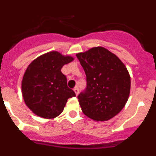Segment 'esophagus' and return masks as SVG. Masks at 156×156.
Masks as SVG:
<instances>
[{"label":"esophagus","instance_id":"obj_1","mask_svg":"<svg viewBox=\"0 0 156 156\" xmlns=\"http://www.w3.org/2000/svg\"><path fill=\"white\" fill-rule=\"evenodd\" d=\"M73 90H74V92H75V94H76V95H78V94H79V89H78V87H75L73 89Z\"/></svg>","mask_w":156,"mask_h":156}]
</instances>
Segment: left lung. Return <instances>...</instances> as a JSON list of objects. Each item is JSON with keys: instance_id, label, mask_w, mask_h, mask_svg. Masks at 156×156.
<instances>
[{"instance_id": "1", "label": "left lung", "mask_w": 156, "mask_h": 156, "mask_svg": "<svg viewBox=\"0 0 156 156\" xmlns=\"http://www.w3.org/2000/svg\"><path fill=\"white\" fill-rule=\"evenodd\" d=\"M87 76V88L78 95L83 112L94 121H106L124 108L130 76L120 59L103 47L76 54Z\"/></svg>"}]
</instances>
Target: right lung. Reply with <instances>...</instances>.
I'll list each match as a JSON object with an SVG mask.
<instances>
[{
	"label": "right lung",
	"instance_id": "add662e5",
	"mask_svg": "<svg viewBox=\"0 0 156 156\" xmlns=\"http://www.w3.org/2000/svg\"><path fill=\"white\" fill-rule=\"evenodd\" d=\"M72 56L50 51L39 56L27 67L22 80L24 101L35 115L54 119L62 112L67 100L75 97L68 87L62 66L73 61Z\"/></svg>",
	"mask_w": 156,
	"mask_h": 156
}]
</instances>
